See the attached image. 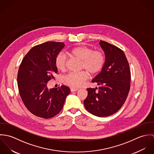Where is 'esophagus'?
<instances>
[{
    "label": "esophagus",
    "mask_w": 154,
    "mask_h": 154,
    "mask_svg": "<svg viewBox=\"0 0 154 154\" xmlns=\"http://www.w3.org/2000/svg\"><path fill=\"white\" fill-rule=\"evenodd\" d=\"M78 90H79V89H78V88H70V91H71L72 92H75V91H77Z\"/></svg>",
    "instance_id": "esophagus-1"
}]
</instances>
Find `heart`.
I'll return each instance as SVG.
<instances>
[{"mask_svg":"<svg viewBox=\"0 0 154 154\" xmlns=\"http://www.w3.org/2000/svg\"><path fill=\"white\" fill-rule=\"evenodd\" d=\"M68 53L71 56L81 61V68L86 70L91 75L98 73L103 67L105 63V56L100 50H93L84 45H79L70 49ZM66 56L63 53H59L55 60L57 69L60 71H64L66 69ZM88 78V73L85 71L76 73H70L64 78L66 85L73 87H81Z\"/></svg>","mask_w":154,"mask_h":154,"instance_id":"1","label":"heart"}]
</instances>
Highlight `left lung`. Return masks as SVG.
<instances>
[{
    "mask_svg": "<svg viewBox=\"0 0 154 154\" xmlns=\"http://www.w3.org/2000/svg\"><path fill=\"white\" fill-rule=\"evenodd\" d=\"M106 60L101 72L92 80L98 87L87 88L85 107L98 117L111 116L125 103L131 87L129 65L124 52L109 43L101 40ZM98 89V90H96Z\"/></svg>",
    "mask_w": 154,
    "mask_h": 154,
    "instance_id": "8db88e82",
    "label": "left lung"
}]
</instances>
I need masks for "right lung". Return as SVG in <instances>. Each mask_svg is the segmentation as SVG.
Instances as JSON below:
<instances>
[{"mask_svg":"<svg viewBox=\"0 0 154 154\" xmlns=\"http://www.w3.org/2000/svg\"><path fill=\"white\" fill-rule=\"evenodd\" d=\"M63 43L48 42L32 47L25 55L18 73V87L22 101L34 115L49 119L63 109L70 88H49L48 81L57 73L55 60Z\"/></svg>","mask_w":154,"mask_h":154,"instance_id":"right-lung-1","label":"right lung"}]
</instances>
